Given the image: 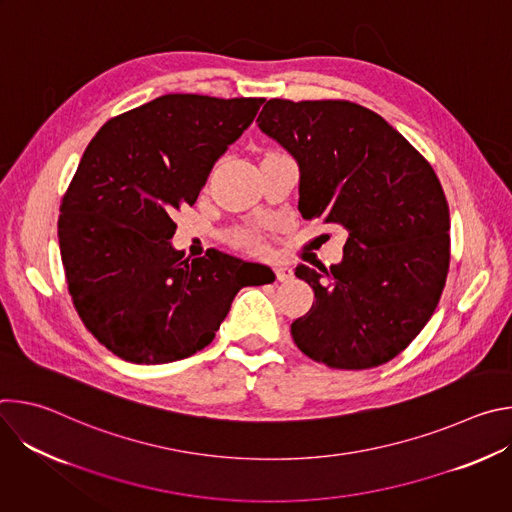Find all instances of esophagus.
<instances>
[{"label":"esophagus","instance_id":"esophagus-1","mask_svg":"<svg viewBox=\"0 0 512 512\" xmlns=\"http://www.w3.org/2000/svg\"><path fill=\"white\" fill-rule=\"evenodd\" d=\"M275 277H277V281H287L291 277V267L283 265V263L275 265Z\"/></svg>","mask_w":512,"mask_h":512}]
</instances>
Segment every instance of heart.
<instances>
[{"mask_svg": "<svg viewBox=\"0 0 512 512\" xmlns=\"http://www.w3.org/2000/svg\"><path fill=\"white\" fill-rule=\"evenodd\" d=\"M239 239H241L243 243H247V245H257V243L261 241V237H259L257 231H243V233L239 235Z\"/></svg>", "mask_w": 512, "mask_h": 512, "instance_id": "b5f03b06", "label": "heart"}]
</instances>
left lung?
Listing matches in <instances>:
<instances>
[{"instance_id":"obj_1","label":"left lung","mask_w":512,"mask_h":512,"mask_svg":"<svg viewBox=\"0 0 512 512\" xmlns=\"http://www.w3.org/2000/svg\"><path fill=\"white\" fill-rule=\"evenodd\" d=\"M257 123L298 164L302 216L348 231L340 263L296 267L316 302L291 336L330 369L379 367L423 330L446 285L442 184L397 129L350 101L269 99Z\"/></svg>"}]
</instances>
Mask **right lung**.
I'll list each match as a JSON object with an SVG mask.
<instances>
[{
  "mask_svg": "<svg viewBox=\"0 0 512 512\" xmlns=\"http://www.w3.org/2000/svg\"><path fill=\"white\" fill-rule=\"evenodd\" d=\"M265 99L164 95L107 121L60 204L58 245L75 308L113 354L164 364L208 346L265 263L176 251L174 214L194 204Z\"/></svg>",
  "mask_w": 512,
  "mask_h": 512,
  "instance_id": "add662e5",
  "label": "right lung"
}]
</instances>
